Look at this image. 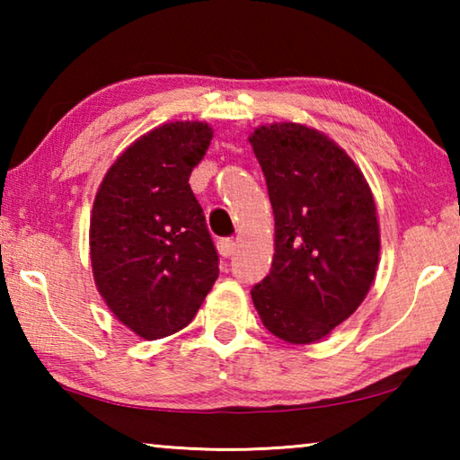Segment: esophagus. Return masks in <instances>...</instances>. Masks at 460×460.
<instances>
[{
  "instance_id": "1",
  "label": "esophagus",
  "mask_w": 460,
  "mask_h": 460,
  "mask_svg": "<svg viewBox=\"0 0 460 460\" xmlns=\"http://www.w3.org/2000/svg\"><path fill=\"white\" fill-rule=\"evenodd\" d=\"M237 243L233 239H219V243H217V249H219V253L223 258H231L233 252H235Z\"/></svg>"
}]
</instances>
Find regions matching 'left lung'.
Returning <instances> with one entry per match:
<instances>
[{
	"label": "left lung",
	"instance_id": "left-lung-1",
	"mask_svg": "<svg viewBox=\"0 0 460 460\" xmlns=\"http://www.w3.org/2000/svg\"><path fill=\"white\" fill-rule=\"evenodd\" d=\"M249 144L276 221L274 261L253 286V305L271 334L310 345L369 292L379 261L376 200L355 162L318 129L271 123Z\"/></svg>",
	"mask_w": 460,
	"mask_h": 460
}]
</instances>
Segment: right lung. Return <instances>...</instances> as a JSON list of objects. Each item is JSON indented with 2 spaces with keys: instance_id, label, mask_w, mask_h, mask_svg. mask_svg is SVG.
Returning a JSON list of instances; mask_svg holds the SVG:
<instances>
[{
  "instance_id": "add662e5",
  "label": "right lung",
  "mask_w": 460,
  "mask_h": 460,
  "mask_svg": "<svg viewBox=\"0 0 460 460\" xmlns=\"http://www.w3.org/2000/svg\"><path fill=\"white\" fill-rule=\"evenodd\" d=\"M211 139L202 121L147 131L107 170L93 202L97 290L115 318L146 341L184 329L219 278V255L189 184Z\"/></svg>"
}]
</instances>
